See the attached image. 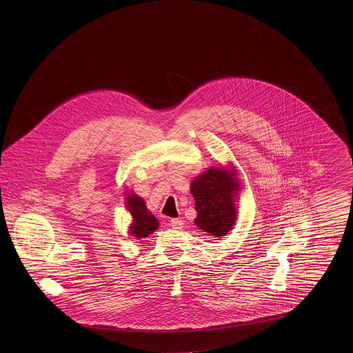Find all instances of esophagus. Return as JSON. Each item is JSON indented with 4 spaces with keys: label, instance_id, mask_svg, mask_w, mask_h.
Masks as SVG:
<instances>
[{
    "label": "esophagus",
    "instance_id": "34e87169",
    "mask_svg": "<svg viewBox=\"0 0 353 353\" xmlns=\"http://www.w3.org/2000/svg\"><path fill=\"white\" fill-rule=\"evenodd\" d=\"M170 225H172V228H174V230H181L184 223H183L181 219H172L170 221Z\"/></svg>",
    "mask_w": 353,
    "mask_h": 353
}]
</instances>
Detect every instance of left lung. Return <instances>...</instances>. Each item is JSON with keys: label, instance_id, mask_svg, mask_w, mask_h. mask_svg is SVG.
Returning <instances> with one entry per match:
<instances>
[{"label": "left lung", "instance_id": "8db88e82", "mask_svg": "<svg viewBox=\"0 0 353 353\" xmlns=\"http://www.w3.org/2000/svg\"><path fill=\"white\" fill-rule=\"evenodd\" d=\"M239 188L233 174L213 168L192 181L190 192L194 196L195 225L216 237L225 236L236 221L234 196Z\"/></svg>", "mask_w": 353, "mask_h": 353}]
</instances>
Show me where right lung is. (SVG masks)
<instances>
[{
    "mask_svg": "<svg viewBox=\"0 0 353 353\" xmlns=\"http://www.w3.org/2000/svg\"><path fill=\"white\" fill-rule=\"evenodd\" d=\"M126 205L132 214V225L130 227V233L134 234V237L143 239L155 232L159 227L158 219L150 212H148L143 198L136 194L128 195Z\"/></svg>",
    "mask_w": 353,
    "mask_h": 353,
    "instance_id": "add662e5",
    "label": "right lung"
}]
</instances>
